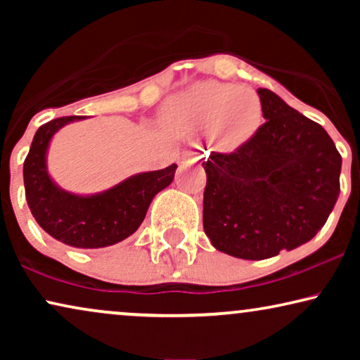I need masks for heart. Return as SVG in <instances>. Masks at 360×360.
<instances>
[{
    "label": "heart",
    "instance_id": "1",
    "mask_svg": "<svg viewBox=\"0 0 360 360\" xmlns=\"http://www.w3.org/2000/svg\"><path fill=\"white\" fill-rule=\"evenodd\" d=\"M160 120L174 134L193 136L213 129L226 146L236 147L257 131L262 122V103L257 93L248 88L203 82L170 98L162 108Z\"/></svg>",
    "mask_w": 360,
    "mask_h": 360
}]
</instances>
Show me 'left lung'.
Listing matches in <instances>:
<instances>
[{"instance_id": "8db88e82", "label": "left lung", "mask_w": 360, "mask_h": 360, "mask_svg": "<svg viewBox=\"0 0 360 360\" xmlns=\"http://www.w3.org/2000/svg\"><path fill=\"white\" fill-rule=\"evenodd\" d=\"M267 121L234 152L203 162V228L221 252L262 260L313 239L336 205L341 154L318 122L267 88Z\"/></svg>"}]
</instances>
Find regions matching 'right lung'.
Wrapping results in <instances>:
<instances>
[{"label":"right lung","mask_w":360,"mask_h":360,"mask_svg":"<svg viewBox=\"0 0 360 360\" xmlns=\"http://www.w3.org/2000/svg\"><path fill=\"white\" fill-rule=\"evenodd\" d=\"M85 117L63 116L39 127L24 160V188L29 210L47 234L72 248L100 249L136 233L154 196L172 184L176 165L132 175L96 195L68 193L49 175L47 149L60 127Z\"/></svg>","instance_id":"obj_1"}]
</instances>
